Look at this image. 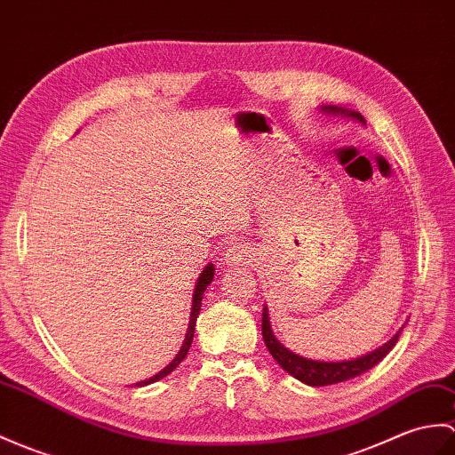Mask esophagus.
Wrapping results in <instances>:
<instances>
[{
    "label": "esophagus",
    "mask_w": 455,
    "mask_h": 455,
    "mask_svg": "<svg viewBox=\"0 0 455 455\" xmlns=\"http://www.w3.org/2000/svg\"><path fill=\"white\" fill-rule=\"evenodd\" d=\"M250 259H253L251 250H248L246 246H242V244L230 246V248L225 251V256H223L225 266H228V267L240 266V263H246V261H250Z\"/></svg>",
    "instance_id": "34e87169"
}]
</instances>
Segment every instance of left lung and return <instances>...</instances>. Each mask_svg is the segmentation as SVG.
<instances>
[{"instance_id": "1", "label": "left lung", "mask_w": 455, "mask_h": 455, "mask_svg": "<svg viewBox=\"0 0 455 455\" xmlns=\"http://www.w3.org/2000/svg\"><path fill=\"white\" fill-rule=\"evenodd\" d=\"M320 110L323 114L341 116V118H348V120H355L358 124L366 125V120L363 118L361 112L341 108V107H322ZM403 327L405 325H401L399 331L384 345H379L371 353L351 358V361H314V358H306V356H300L297 353L289 351V348L277 339L275 333H273V330H271L267 306H263V314H261L263 341H266V347L269 348V353L273 355V358H275L277 364L283 368L284 372H289L292 378L300 379L302 384L315 386V387L347 382V379H353V378L371 371V368H374L395 347L401 331H403Z\"/></svg>"}]
</instances>
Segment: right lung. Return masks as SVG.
<instances>
[{
  "label": "right lung",
  "instance_id": "add662e5",
  "mask_svg": "<svg viewBox=\"0 0 455 455\" xmlns=\"http://www.w3.org/2000/svg\"><path fill=\"white\" fill-rule=\"evenodd\" d=\"M213 277H215V266L213 263H207L205 266V269L202 271V275H199V279H197V283H196V289H194V299H192V312H189V323H188V331H186V339H184V343H182V347H180V351H178V355L172 358V363L171 364H166L161 372H156L155 376H151V378H147V379H143V382H137L135 386L140 387V386H149V384H153V382H158V379L161 378H164V376H168L171 374L174 368L184 361L186 358V355H188V351H189V347H192V341H194V333H196V320H197V315H199V310H202V300H204V292H205V289L209 287L211 284V281H213Z\"/></svg>",
  "mask_w": 455,
  "mask_h": 455
}]
</instances>
